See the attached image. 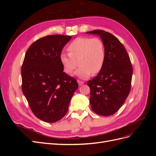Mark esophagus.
Here are the masks:
<instances>
[{
    "label": "esophagus",
    "instance_id": "1",
    "mask_svg": "<svg viewBox=\"0 0 156 156\" xmlns=\"http://www.w3.org/2000/svg\"><path fill=\"white\" fill-rule=\"evenodd\" d=\"M77 83H78V84H79L80 86L82 85V84H83L84 83V81H80V80H77Z\"/></svg>",
    "mask_w": 156,
    "mask_h": 156
}]
</instances>
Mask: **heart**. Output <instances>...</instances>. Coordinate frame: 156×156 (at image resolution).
Listing matches in <instances>:
<instances>
[{
  "label": "heart",
  "mask_w": 156,
  "mask_h": 156,
  "mask_svg": "<svg viewBox=\"0 0 156 156\" xmlns=\"http://www.w3.org/2000/svg\"><path fill=\"white\" fill-rule=\"evenodd\" d=\"M68 54L61 53L59 60L64 72L71 75L80 66L75 75L79 78L88 79L102 69L106 58L103 41L99 37H78L68 45Z\"/></svg>",
  "instance_id": "1"
}]
</instances>
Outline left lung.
<instances>
[{
	"mask_svg": "<svg viewBox=\"0 0 156 156\" xmlns=\"http://www.w3.org/2000/svg\"><path fill=\"white\" fill-rule=\"evenodd\" d=\"M88 33L100 36L106 50L102 69L87 82L90 88V103L96 114L110 116L119 109L129 95L133 67L124 46L116 36L103 30Z\"/></svg>",
	"mask_w": 156,
	"mask_h": 156,
	"instance_id": "1",
	"label": "left lung"
}]
</instances>
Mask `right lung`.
<instances>
[{
  "instance_id": "obj_1",
  "label": "right lung",
  "mask_w": 156,
  "mask_h": 156,
  "mask_svg": "<svg viewBox=\"0 0 156 156\" xmlns=\"http://www.w3.org/2000/svg\"><path fill=\"white\" fill-rule=\"evenodd\" d=\"M70 36H47L32 43L21 66V88L31 111L39 119L57 122L66 114L79 86L63 72L59 55Z\"/></svg>"
}]
</instances>
